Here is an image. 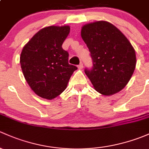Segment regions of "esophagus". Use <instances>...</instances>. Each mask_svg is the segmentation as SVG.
Segmentation results:
<instances>
[{
    "mask_svg": "<svg viewBox=\"0 0 149 149\" xmlns=\"http://www.w3.org/2000/svg\"><path fill=\"white\" fill-rule=\"evenodd\" d=\"M78 68L79 69V70H82V68H83V64L82 63H80L78 65Z\"/></svg>",
    "mask_w": 149,
    "mask_h": 149,
    "instance_id": "1",
    "label": "esophagus"
}]
</instances>
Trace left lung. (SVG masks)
Masks as SVG:
<instances>
[{
	"instance_id": "left-lung-1",
	"label": "left lung",
	"mask_w": 149,
	"mask_h": 149,
	"mask_svg": "<svg viewBox=\"0 0 149 149\" xmlns=\"http://www.w3.org/2000/svg\"><path fill=\"white\" fill-rule=\"evenodd\" d=\"M81 36L93 59V67L85 72L95 90L107 96L122 90L136 64V52L128 39L117 27L105 21L85 24Z\"/></svg>"
}]
</instances>
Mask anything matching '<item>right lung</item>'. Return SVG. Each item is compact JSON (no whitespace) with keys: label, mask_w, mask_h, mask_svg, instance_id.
<instances>
[{"label":"right lung","mask_w":149,"mask_h":149,"mask_svg":"<svg viewBox=\"0 0 149 149\" xmlns=\"http://www.w3.org/2000/svg\"><path fill=\"white\" fill-rule=\"evenodd\" d=\"M69 26L41 29L23 48L20 64L24 77L39 97L52 100L63 93L77 67L68 63L69 54L62 46Z\"/></svg>","instance_id":"1"}]
</instances>
